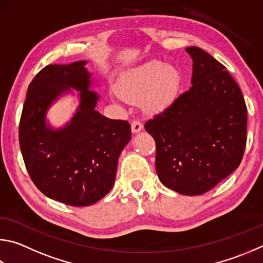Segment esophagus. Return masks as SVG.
I'll list each match as a JSON object with an SVG mask.
<instances>
[{"label": "esophagus", "instance_id": "obj_1", "mask_svg": "<svg viewBox=\"0 0 263 263\" xmlns=\"http://www.w3.org/2000/svg\"><path fill=\"white\" fill-rule=\"evenodd\" d=\"M131 130L133 133H138L142 130V123L139 121H133L131 123Z\"/></svg>", "mask_w": 263, "mask_h": 263}]
</instances>
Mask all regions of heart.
Listing matches in <instances>:
<instances>
[{
    "instance_id": "1",
    "label": "heart",
    "mask_w": 263,
    "mask_h": 263,
    "mask_svg": "<svg viewBox=\"0 0 263 263\" xmlns=\"http://www.w3.org/2000/svg\"><path fill=\"white\" fill-rule=\"evenodd\" d=\"M180 71L174 65L153 60L119 76L118 97L125 101L138 102L148 114H159L177 99L181 87Z\"/></svg>"
}]
</instances>
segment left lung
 <instances>
[{
  "label": "left lung",
  "instance_id": "1",
  "mask_svg": "<svg viewBox=\"0 0 263 263\" xmlns=\"http://www.w3.org/2000/svg\"><path fill=\"white\" fill-rule=\"evenodd\" d=\"M185 50L193 61L192 86L146 122L145 130L155 140L161 183L180 194L200 195L239 166L247 108L226 66L199 47Z\"/></svg>",
  "mask_w": 263,
  "mask_h": 263
}]
</instances>
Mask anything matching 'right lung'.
<instances>
[{
	"label": "right lung",
	"instance_id": "add662e5",
	"mask_svg": "<svg viewBox=\"0 0 263 263\" xmlns=\"http://www.w3.org/2000/svg\"><path fill=\"white\" fill-rule=\"evenodd\" d=\"M86 61L49 64L28 86L19 123L26 169L42 193L74 207L89 206L112 189L118 157L131 139L126 121L102 116ZM79 92L80 104L62 128L46 123L49 108L64 93Z\"/></svg>",
	"mask_w": 263,
	"mask_h": 263
}]
</instances>
